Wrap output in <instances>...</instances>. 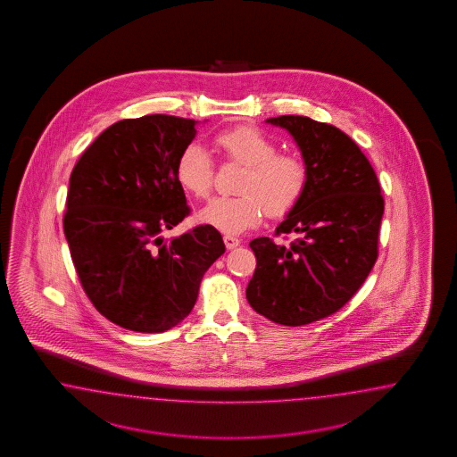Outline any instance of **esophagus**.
Masks as SVG:
<instances>
[{
	"mask_svg": "<svg viewBox=\"0 0 457 457\" xmlns=\"http://www.w3.org/2000/svg\"><path fill=\"white\" fill-rule=\"evenodd\" d=\"M224 245L228 249H235L241 245V239H237L235 236H224Z\"/></svg>",
	"mask_w": 457,
	"mask_h": 457,
	"instance_id": "1",
	"label": "esophagus"
}]
</instances>
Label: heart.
Wrapping results in <instances>:
<instances>
[{
	"label": "heart",
	"mask_w": 457,
	"mask_h": 457,
	"mask_svg": "<svg viewBox=\"0 0 457 457\" xmlns=\"http://www.w3.org/2000/svg\"><path fill=\"white\" fill-rule=\"evenodd\" d=\"M222 155L245 166L237 182L239 195L214 197L199 211L203 224L236 236L258 226L264 214L285 218L300 204L310 182V170L296 154L278 153L275 140L251 125L222 130L214 137ZM176 179L186 193L206 197L214 180V162L199 144H189L176 161Z\"/></svg>",
	"instance_id": "b5f03b06"
}]
</instances>
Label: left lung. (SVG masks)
<instances>
[{"mask_svg": "<svg viewBox=\"0 0 457 457\" xmlns=\"http://www.w3.org/2000/svg\"><path fill=\"white\" fill-rule=\"evenodd\" d=\"M266 122L293 136L310 182L275 233L298 237L288 246L270 237L249 243L256 270L246 298L266 319L300 327L338 312L372 271L384 197L374 167L340 129L302 115Z\"/></svg>", "mask_w": 457, "mask_h": 457, "instance_id": "obj_1", "label": "left lung"}]
</instances>
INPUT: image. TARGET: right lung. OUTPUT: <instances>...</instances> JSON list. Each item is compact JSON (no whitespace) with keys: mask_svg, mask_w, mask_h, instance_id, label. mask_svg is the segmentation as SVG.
<instances>
[{"mask_svg":"<svg viewBox=\"0 0 457 457\" xmlns=\"http://www.w3.org/2000/svg\"><path fill=\"white\" fill-rule=\"evenodd\" d=\"M194 125L162 113L115 122L70 176L63 231L83 291L132 332H166L186 319L204 273L226 251L208 224L162 237L191 212L176 161L195 137Z\"/></svg>","mask_w":457,"mask_h":457,"instance_id":"right-lung-1","label":"right lung"}]
</instances>
